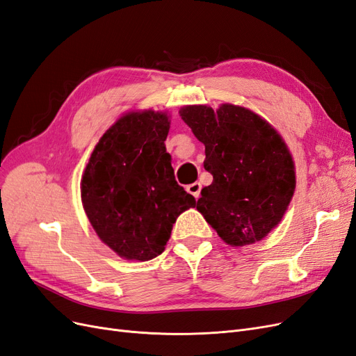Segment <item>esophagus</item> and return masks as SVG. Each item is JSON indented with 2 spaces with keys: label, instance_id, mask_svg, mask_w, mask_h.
<instances>
[{
  "label": "esophagus",
  "instance_id": "34e87169",
  "mask_svg": "<svg viewBox=\"0 0 356 356\" xmlns=\"http://www.w3.org/2000/svg\"><path fill=\"white\" fill-rule=\"evenodd\" d=\"M200 190H202V184H200V182H193V184L187 186V191L190 193V195L195 196L196 199L200 197Z\"/></svg>",
  "mask_w": 356,
  "mask_h": 356
}]
</instances>
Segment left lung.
<instances>
[{
    "label": "left lung",
    "instance_id": "left-lung-1",
    "mask_svg": "<svg viewBox=\"0 0 356 356\" xmlns=\"http://www.w3.org/2000/svg\"><path fill=\"white\" fill-rule=\"evenodd\" d=\"M179 115L204 145L213 177L197 211L232 246L251 245L282 220L296 190V168L282 136L243 106L187 105Z\"/></svg>",
    "mask_w": 356,
    "mask_h": 356
}]
</instances>
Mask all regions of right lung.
Listing matches in <instances>:
<instances>
[{
	"label": "right lung",
	"mask_w": 356,
	"mask_h": 356,
	"mask_svg": "<svg viewBox=\"0 0 356 356\" xmlns=\"http://www.w3.org/2000/svg\"><path fill=\"white\" fill-rule=\"evenodd\" d=\"M166 113L131 111L96 144L81 178V202L99 239L126 260L165 251L178 215L196 200L178 186L166 153Z\"/></svg>",
	"instance_id": "obj_1"
}]
</instances>
